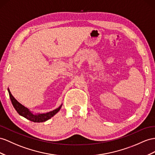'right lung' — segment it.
I'll use <instances>...</instances> for the list:
<instances>
[{
	"mask_svg": "<svg viewBox=\"0 0 155 155\" xmlns=\"http://www.w3.org/2000/svg\"><path fill=\"white\" fill-rule=\"evenodd\" d=\"M9 93V96L12 104L14 109L18 112V113L23 117L27 118V120H29L34 122H43L48 120V119L51 118L53 116H54L59 110H60L62 104L58 108L55 109L53 110H51L50 112L43 113V114H34L31 113L29 109L25 107V106L21 105L20 103H19L15 99L14 97V96L12 95L9 89H8Z\"/></svg>",
	"mask_w": 155,
	"mask_h": 155,
	"instance_id": "right-lung-1",
	"label": "right lung"
}]
</instances>
